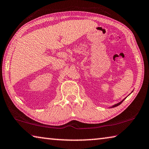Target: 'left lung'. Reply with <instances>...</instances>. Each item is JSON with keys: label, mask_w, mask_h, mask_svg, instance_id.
Instances as JSON below:
<instances>
[{"label": "left lung", "mask_w": 149, "mask_h": 149, "mask_svg": "<svg viewBox=\"0 0 149 149\" xmlns=\"http://www.w3.org/2000/svg\"><path fill=\"white\" fill-rule=\"evenodd\" d=\"M125 99H126V98H125ZM125 99H124V100H125ZM124 100H122V101H121V102H120V103H117V104H116V105H113V107H117V106H118L119 105H120V104L122 103V102H123V101Z\"/></svg>", "instance_id": "8db88e82"}]
</instances>
